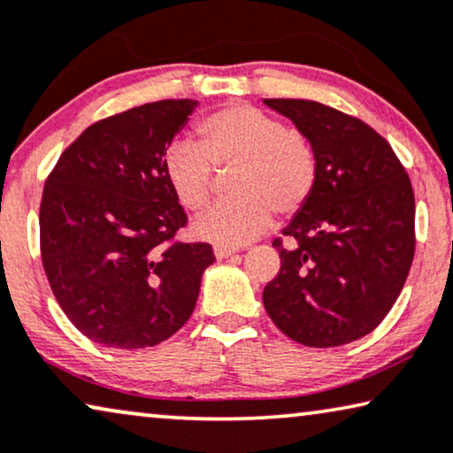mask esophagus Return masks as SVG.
Here are the masks:
<instances>
[{"instance_id": "34e87169", "label": "esophagus", "mask_w": 453, "mask_h": 453, "mask_svg": "<svg viewBox=\"0 0 453 453\" xmlns=\"http://www.w3.org/2000/svg\"><path fill=\"white\" fill-rule=\"evenodd\" d=\"M234 253H237V251H234V249H231V247H219V245L214 247V257L216 259H228Z\"/></svg>"}]
</instances>
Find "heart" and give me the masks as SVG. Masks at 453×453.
<instances>
[{
	"label": "heart",
	"mask_w": 453,
	"mask_h": 453,
	"mask_svg": "<svg viewBox=\"0 0 453 453\" xmlns=\"http://www.w3.org/2000/svg\"><path fill=\"white\" fill-rule=\"evenodd\" d=\"M200 145L175 141L163 172L175 198L198 212L214 189V165L234 167L228 189L234 198L212 206L194 222L200 239L219 247H241L272 225V214L292 216L317 183V153L296 128L249 104H231L198 124Z\"/></svg>",
	"instance_id": "heart-1"
}]
</instances>
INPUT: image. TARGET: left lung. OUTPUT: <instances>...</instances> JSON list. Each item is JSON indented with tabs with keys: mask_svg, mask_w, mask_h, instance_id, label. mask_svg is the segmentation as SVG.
Returning a JSON list of instances; mask_svg holds the SVG:
<instances>
[{
	"mask_svg": "<svg viewBox=\"0 0 453 453\" xmlns=\"http://www.w3.org/2000/svg\"><path fill=\"white\" fill-rule=\"evenodd\" d=\"M317 153V183L284 233L265 286L273 325L308 347L368 335L396 303L415 255V194L395 150L368 124L311 100H264Z\"/></svg>",
	"mask_w": 453,
	"mask_h": 453,
	"instance_id": "obj_1",
	"label": "left lung"
}]
</instances>
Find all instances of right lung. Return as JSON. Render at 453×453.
Here are the masks:
<instances>
[{
  "mask_svg": "<svg viewBox=\"0 0 453 453\" xmlns=\"http://www.w3.org/2000/svg\"><path fill=\"white\" fill-rule=\"evenodd\" d=\"M198 104L161 100L91 124L44 183V272L94 343L153 347L192 317L214 253L208 242H172L188 219L163 159Z\"/></svg>",
  "mask_w": 453,
  "mask_h": 453,
  "instance_id": "add662e5",
  "label": "right lung"
}]
</instances>
